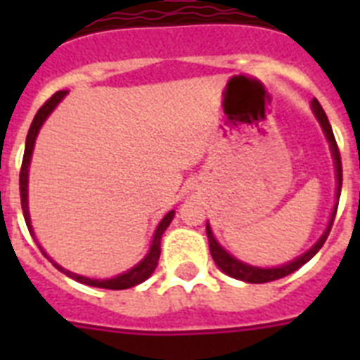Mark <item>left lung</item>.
<instances>
[{"instance_id":"left-lung-1","label":"left lung","mask_w":360,"mask_h":360,"mask_svg":"<svg viewBox=\"0 0 360 360\" xmlns=\"http://www.w3.org/2000/svg\"><path fill=\"white\" fill-rule=\"evenodd\" d=\"M312 108H314V114L318 117V121L321 123L323 127V132L327 136V140L330 143V151H333V157H335V164H336V181H338V188H336V198H340V191H342V160H340V151H338V146H336V140H335V134H333V129H330V123L327 120V115H325L323 108H321V104L318 103V98H314L312 101ZM336 209H338V203L335 205V211L330 214V222L327 226V230L325 233L321 236V239L316 243V245L307 252V254H302L301 257H297L293 259L291 263L288 265H282V267H273V269H259V267H252V265H246V263L239 262L233 256H230L228 252L222 248V246L217 243V239L213 237V231L209 228L207 224V237H209V248H211V256H213L214 263L219 265L220 271H224L226 274H230L231 278H237V280H243V282H250V284H263V282H271V280H278V278H284L288 274L295 273L297 269L302 267L304 263L310 262L318 250L323 246V243L327 240L329 237V231L333 228V222H335V217H336Z\"/></svg>"}]
</instances>
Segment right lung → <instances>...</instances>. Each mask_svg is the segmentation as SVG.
<instances>
[{
	"label": "right lung",
	"instance_id": "1",
	"mask_svg": "<svg viewBox=\"0 0 360 360\" xmlns=\"http://www.w3.org/2000/svg\"><path fill=\"white\" fill-rule=\"evenodd\" d=\"M67 95V91H58L53 93L52 97L48 98L46 103L42 104L37 115L33 117V123L30 127V132H27V138H25V151H24V158H22V168H20V202H22V211H24V219L25 224L30 228L31 231V222H30V211H27V168H30V160H31V153H33V146H35V138L39 134V129L42 127L44 120H46L48 115L52 114V110L58 106V103L61 98ZM174 211H169L162 220H160V224H158L157 231H155V237H153V245L149 248V254H147L143 259H141L136 267H132L130 271H127L124 274H120V276H115V278L110 280H93V278H86V276H80V274H75L67 271V269L59 267L58 263H53V267L59 269L61 273H65L67 276H70L76 282H80V284H87L93 285V288H104V290H127V288H132V285L141 284L143 280H147L153 274V271L157 269L158 257H160V237H162L164 230L168 228L172 219H174ZM46 256V254H44Z\"/></svg>",
	"mask_w": 360,
	"mask_h": 360
}]
</instances>
